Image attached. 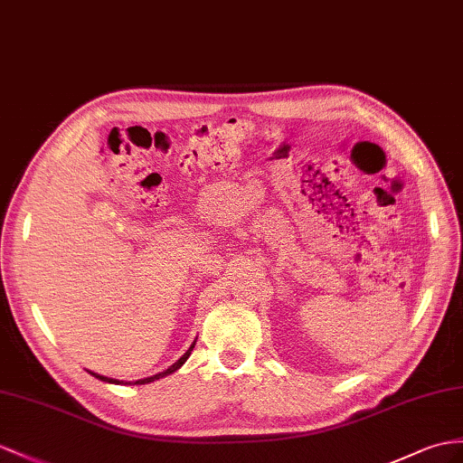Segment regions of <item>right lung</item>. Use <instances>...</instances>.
<instances>
[{
  "label": "right lung",
  "instance_id": "1",
  "mask_svg": "<svg viewBox=\"0 0 463 463\" xmlns=\"http://www.w3.org/2000/svg\"><path fill=\"white\" fill-rule=\"evenodd\" d=\"M194 345H196V340L193 342V345H190L188 349H186V354L178 359V362H175L171 367L168 369H165V371H161V373H156V375H151V377H145V379H137V381H119V379H111V377H104V375H98V373H94V371H90V375H94L96 379H99V381H104V383H114V385H146V383H153V381H156V379H163V377H166V375H171V373H175V371H178L180 367L184 365V362L186 359L190 357V354H193V349H194Z\"/></svg>",
  "mask_w": 463,
  "mask_h": 463
}]
</instances>
